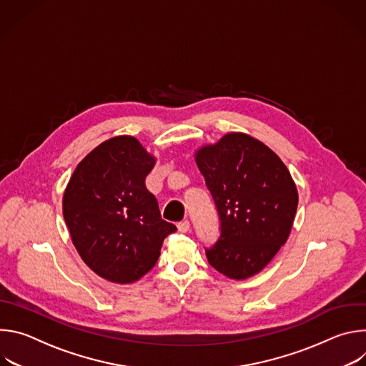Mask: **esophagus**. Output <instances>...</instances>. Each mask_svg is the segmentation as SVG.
<instances>
[{
	"label": "esophagus",
	"mask_w": 366,
	"mask_h": 366,
	"mask_svg": "<svg viewBox=\"0 0 366 366\" xmlns=\"http://www.w3.org/2000/svg\"><path fill=\"white\" fill-rule=\"evenodd\" d=\"M189 222L188 220H182V222H179L178 223V230L181 232V233H187L188 230H189Z\"/></svg>",
	"instance_id": "obj_1"
}]
</instances>
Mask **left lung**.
<instances>
[{"instance_id":"left-lung-1","label":"left lung","mask_w":366,"mask_h":366,"mask_svg":"<svg viewBox=\"0 0 366 366\" xmlns=\"http://www.w3.org/2000/svg\"><path fill=\"white\" fill-rule=\"evenodd\" d=\"M195 162L220 216V237L205 249L214 269L232 280L262 271L287 242L298 205L295 182L267 144L227 133L197 150Z\"/></svg>"}]
</instances>
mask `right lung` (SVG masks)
I'll use <instances>...</instances> for the list:
<instances>
[{
  "instance_id": "right-lung-1",
  "label": "right lung",
  "mask_w": 366,
  "mask_h": 366,
  "mask_svg": "<svg viewBox=\"0 0 366 366\" xmlns=\"http://www.w3.org/2000/svg\"><path fill=\"white\" fill-rule=\"evenodd\" d=\"M154 162L136 137L117 136L89 152L66 185L62 205L72 243L104 280H140L154 267L164 239L177 232L144 185Z\"/></svg>"
}]
</instances>
